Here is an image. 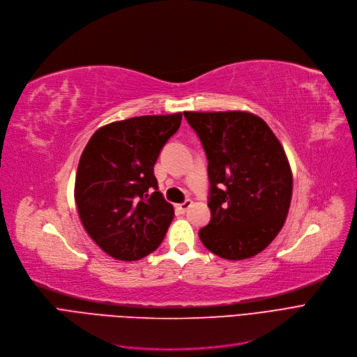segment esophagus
<instances>
[{
  "mask_svg": "<svg viewBox=\"0 0 357 357\" xmlns=\"http://www.w3.org/2000/svg\"><path fill=\"white\" fill-rule=\"evenodd\" d=\"M192 205H193V202H192L190 199H188L185 202L180 203V205H178L177 208H178V211H180L181 213H184V212H188V209H190V208H192Z\"/></svg>",
  "mask_w": 357,
  "mask_h": 357,
  "instance_id": "1",
  "label": "esophagus"
}]
</instances>
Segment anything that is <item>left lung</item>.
<instances>
[{
  "instance_id": "8db88e82",
  "label": "left lung",
  "mask_w": 357,
  "mask_h": 357,
  "mask_svg": "<svg viewBox=\"0 0 357 357\" xmlns=\"http://www.w3.org/2000/svg\"><path fill=\"white\" fill-rule=\"evenodd\" d=\"M209 161L211 222L199 231L227 260L261 252L280 232L292 200L286 152L261 117L250 112H184Z\"/></svg>"
}]
</instances>
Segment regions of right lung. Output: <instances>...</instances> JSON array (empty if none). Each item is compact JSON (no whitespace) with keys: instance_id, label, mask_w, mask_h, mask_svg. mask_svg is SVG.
<instances>
[{"instance_id":"obj_1","label":"right lung","mask_w":357,"mask_h":357,"mask_svg":"<svg viewBox=\"0 0 357 357\" xmlns=\"http://www.w3.org/2000/svg\"><path fill=\"white\" fill-rule=\"evenodd\" d=\"M181 113L138 116L101 126L84 148L75 205L91 240L110 257L139 260L162 243L174 208L158 192L154 164Z\"/></svg>"}]
</instances>
